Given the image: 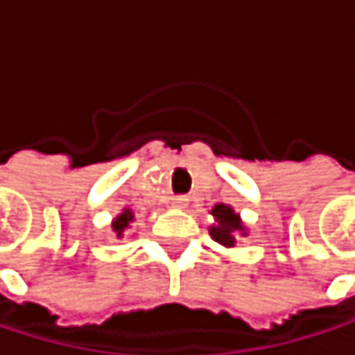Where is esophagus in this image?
Returning <instances> with one entry per match:
<instances>
[{
  "label": "esophagus",
  "instance_id": "esophagus-1",
  "mask_svg": "<svg viewBox=\"0 0 355 355\" xmlns=\"http://www.w3.org/2000/svg\"><path fill=\"white\" fill-rule=\"evenodd\" d=\"M171 205L173 207H186L188 205V197H186V194H175V197L171 199Z\"/></svg>",
  "mask_w": 355,
  "mask_h": 355
}]
</instances>
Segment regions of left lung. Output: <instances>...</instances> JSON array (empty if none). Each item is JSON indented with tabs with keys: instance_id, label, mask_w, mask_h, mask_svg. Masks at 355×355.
Masks as SVG:
<instances>
[{
	"instance_id": "8db88e82",
	"label": "left lung",
	"mask_w": 355,
	"mask_h": 355,
	"mask_svg": "<svg viewBox=\"0 0 355 355\" xmlns=\"http://www.w3.org/2000/svg\"><path fill=\"white\" fill-rule=\"evenodd\" d=\"M211 214L218 220V226H211L209 228L211 230V237L218 243H222V245H228V248L235 245V233H237V230H243L239 216L233 209H230V207H226V205H216L211 209Z\"/></svg>"
}]
</instances>
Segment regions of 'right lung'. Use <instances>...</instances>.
Masks as SVG:
<instances>
[{"label":"right lung","mask_w":355,"mask_h":355,"mask_svg":"<svg viewBox=\"0 0 355 355\" xmlns=\"http://www.w3.org/2000/svg\"><path fill=\"white\" fill-rule=\"evenodd\" d=\"M133 222V214H131V209H125V211H122L116 220H114V233L118 235V237H122V233H125V228L129 226Z\"/></svg>","instance_id":"right-lung-1"}]
</instances>
